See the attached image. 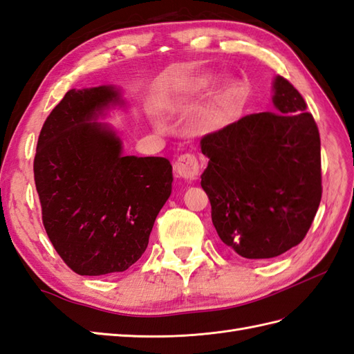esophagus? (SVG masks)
<instances>
[{"label": "esophagus", "mask_w": 354, "mask_h": 354, "mask_svg": "<svg viewBox=\"0 0 354 354\" xmlns=\"http://www.w3.org/2000/svg\"><path fill=\"white\" fill-rule=\"evenodd\" d=\"M174 170L179 178L185 180H193L197 178L201 166H198V161L194 156H192V153H184V156H180L175 161Z\"/></svg>", "instance_id": "34e87169"}]
</instances>
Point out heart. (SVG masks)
<instances>
[{"mask_svg":"<svg viewBox=\"0 0 354 354\" xmlns=\"http://www.w3.org/2000/svg\"><path fill=\"white\" fill-rule=\"evenodd\" d=\"M221 77L211 70L201 71L184 79L176 86L175 91V103L176 104H187L192 103L194 100L207 97L212 94L220 85ZM243 97V86L238 79H229L216 91L211 103L207 104L201 116H198V124H201L205 131H216L223 129V127L230 121L233 113L236 112V109ZM153 125L157 129H162L165 124L161 120L156 118L153 120Z\"/></svg>","mask_w":354,"mask_h":354,"instance_id":"b5f03b06","label":"heart"}]
</instances>
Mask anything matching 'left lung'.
Returning <instances> with one entry per match:
<instances>
[{
  "label": "left lung",
  "mask_w": 354,
  "mask_h": 354,
  "mask_svg": "<svg viewBox=\"0 0 354 354\" xmlns=\"http://www.w3.org/2000/svg\"><path fill=\"white\" fill-rule=\"evenodd\" d=\"M275 112L252 113L202 139V188L220 239L243 259L281 256L310 230L322 201L320 134L297 89L272 82Z\"/></svg>",
  "instance_id": "8db88e82"
}]
</instances>
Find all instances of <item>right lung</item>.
I'll return each instance as SVG.
<instances>
[{
	"label": "right lung",
	"mask_w": 354,
	"mask_h": 354,
	"mask_svg": "<svg viewBox=\"0 0 354 354\" xmlns=\"http://www.w3.org/2000/svg\"><path fill=\"white\" fill-rule=\"evenodd\" d=\"M127 106L115 85L70 89L39 136L34 179L44 229L79 275L136 263L171 193L167 158L125 156L113 127L98 121Z\"/></svg>",
	"instance_id": "1"
}]
</instances>
